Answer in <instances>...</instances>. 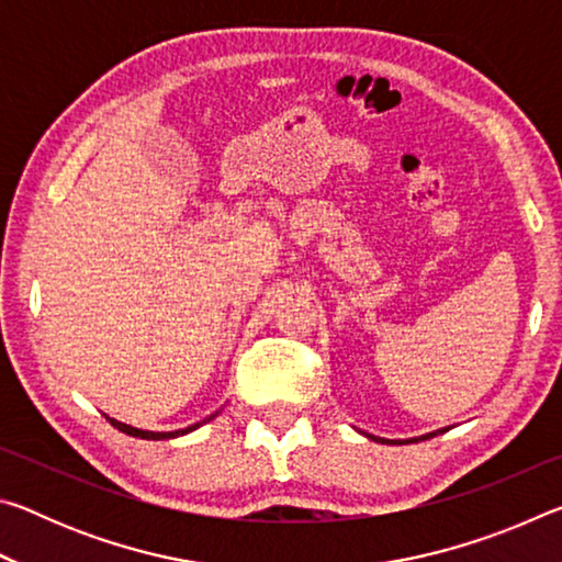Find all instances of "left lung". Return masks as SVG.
Segmentation results:
<instances>
[{
  "instance_id": "left-lung-1",
  "label": "left lung",
  "mask_w": 562,
  "mask_h": 562,
  "mask_svg": "<svg viewBox=\"0 0 562 562\" xmlns=\"http://www.w3.org/2000/svg\"><path fill=\"white\" fill-rule=\"evenodd\" d=\"M443 431H449V429H439V431L416 436V439H406V441H389V439H382V436H372V434H364V436H367V439H372V441H379V443H408V441H426V439H434L436 434H443Z\"/></svg>"
}]
</instances>
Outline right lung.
I'll return each mask as SVG.
<instances>
[{
  "instance_id": "1",
  "label": "right lung",
  "mask_w": 562,
  "mask_h": 562,
  "mask_svg": "<svg viewBox=\"0 0 562 562\" xmlns=\"http://www.w3.org/2000/svg\"><path fill=\"white\" fill-rule=\"evenodd\" d=\"M215 416H217V412H215V414H211L207 418H203V422H198V424H193V426H188V429H178V431H144V429H136V426H128V424H123V422H116V418H111V416H106V418L111 422L113 429H119V431L128 434V436H136V439H146V441H166V439H178V436H186V434H190V431H195L198 426H203V424H207V422H213Z\"/></svg>"
}]
</instances>
